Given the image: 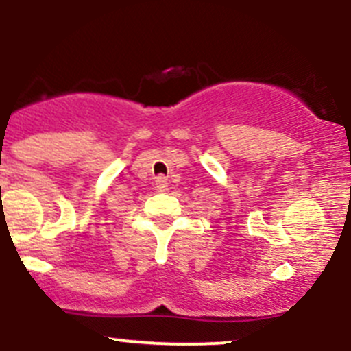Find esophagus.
Masks as SVG:
<instances>
[{"mask_svg": "<svg viewBox=\"0 0 351 351\" xmlns=\"http://www.w3.org/2000/svg\"><path fill=\"white\" fill-rule=\"evenodd\" d=\"M156 190L158 191H167L168 190V183L165 176H156Z\"/></svg>", "mask_w": 351, "mask_h": 351, "instance_id": "34e87169", "label": "esophagus"}]
</instances>
